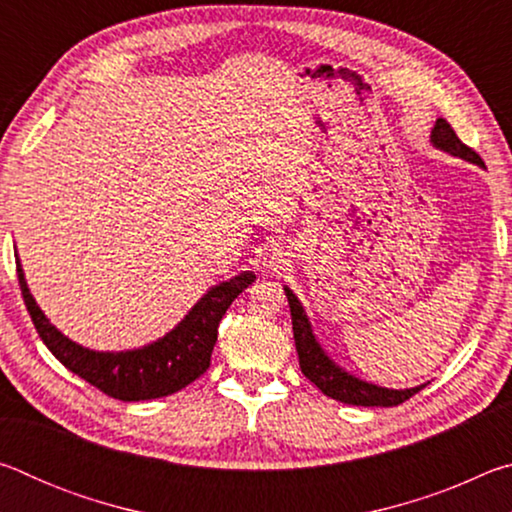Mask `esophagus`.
<instances>
[{
    "label": "esophagus",
    "instance_id": "obj_1",
    "mask_svg": "<svg viewBox=\"0 0 512 512\" xmlns=\"http://www.w3.org/2000/svg\"><path fill=\"white\" fill-rule=\"evenodd\" d=\"M264 262L271 268H282L284 264H287V253L280 248H268V253L264 255Z\"/></svg>",
    "mask_w": 512,
    "mask_h": 512
}]
</instances>
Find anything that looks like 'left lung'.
I'll return each instance as SVG.
<instances>
[{
	"instance_id": "left-lung-1",
	"label": "left lung",
	"mask_w": 512,
	"mask_h": 512,
	"mask_svg": "<svg viewBox=\"0 0 512 512\" xmlns=\"http://www.w3.org/2000/svg\"><path fill=\"white\" fill-rule=\"evenodd\" d=\"M431 144L436 149L445 151L454 158L467 160L472 164H483L479 158V153L472 151L470 146H465L458 135L454 133V128L447 124L445 119H436V124L431 128ZM284 293H287L289 307H291V323H293V339H296V350H298V359H300V370L305 372V377L323 391L327 397L332 400H339L343 404H352V406H397L409 400L415 393H420L427 384H420L415 388H384V386H375L368 384L359 377L350 375L348 370H343L341 366L327 357V352L320 348V343L316 339L314 329H311L309 316L305 314V307L298 300L296 293H293L289 287H284Z\"/></svg>"
}]
</instances>
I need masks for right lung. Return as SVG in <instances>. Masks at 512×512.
Segmentation results:
<instances>
[{
  "mask_svg": "<svg viewBox=\"0 0 512 512\" xmlns=\"http://www.w3.org/2000/svg\"><path fill=\"white\" fill-rule=\"evenodd\" d=\"M17 277H20L24 305L49 352L74 375L121 402L167 397L201 377L210 368L223 314L232 300L255 282V273L244 271L228 282L216 284L171 332L144 348L99 352L67 339L60 329L49 323V318L42 314L38 302L31 296L20 259H17Z\"/></svg>",
  "mask_w": 512,
  "mask_h": 512,
  "instance_id": "right-lung-1",
  "label": "right lung"
}]
</instances>
